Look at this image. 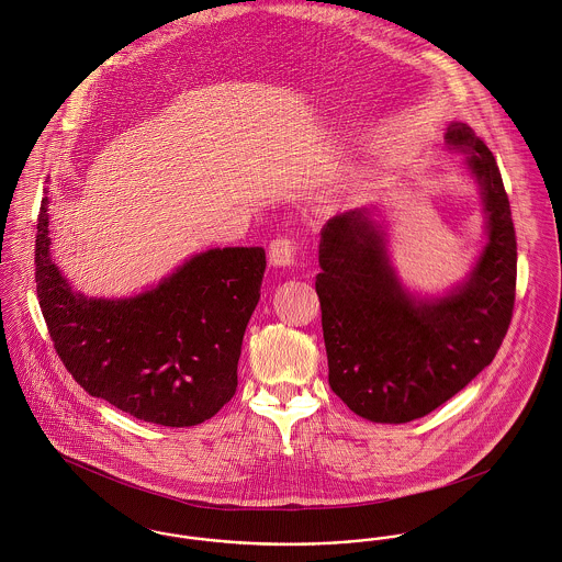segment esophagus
I'll return each instance as SVG.
<instances>
[{"label":"esophagus","mask_w":562,"mask_h":562,"mask_svg":"<svg viewBox=\"0 0 562 562\" xmlns=\"http://www.w3.org/2000/svg\"><path fill=\"white\" fill-rule=\"evenodd\" d=\"M300 256V246L293 239L278 237L269 246V262L273 267H291Z\"/></svg>","instance_id":"1"}]
</instances>
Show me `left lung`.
Wrapping results in <instances>:
<instances>
[{
  "label": "left lung",
  "instance_id": "1",
  "mask_svg": "<svg viewBox=\"0 0 562 562\" xmlns=\"http://www.w3.org/2000/svg\"><path fill=\"white\" fill-rule=\"evenodd\" d=\"M446 146L481 189L487 241L463 282L423 297L398 278L376 206L351 209L321 228L316 295L329 385L351 412L385 425L431 414L498 353L517 278V241L492 150L465 123Z\"/></svg>",
  "mask_w": 562,
  "mask_h": 562
}]
</instances>
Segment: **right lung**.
<instances>
[{
    "mask_svg": "<svg viewBox=\"0 0 562 562\" xmlns=\"http://www.w3.org/2000/svg\"><path fill=\"white\" fill-rule=\"evenodd\" d=\"M36 228L41 311L66 371L90 396L161 427L200 425L235 396L262 248L200 251L159 284L108 300L77 293L54 262L47 189Z\"/></svg>",
    "mask_w": 562,
    "mask_h": 562,
    "instance_id": "add662e5",
    "label": "right lung"
}]
</instances>
